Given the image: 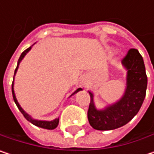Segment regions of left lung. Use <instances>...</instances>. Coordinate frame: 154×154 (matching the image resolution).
<instances>
[{"mask_svg":"<svg viewBox=\"0 0 154 154\" xmlns=\"http://www.w3.org/2000/svg\"><path fill=\"white\" fill-rule=\"evenodd\" d=\"M128 70L127 89L120 101L103 110H98L94 104V95L87 111L90 125L97 130H112L128 123L139 111L146 94L147 76L143 57L137 49H129L122 59Z\"/></svg>","mask_w":154,"mask_h":154,"instance_id":"obj_1","label":"left lung"}]
</instances>
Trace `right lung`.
I'll return each mask as SVG.
<instances>
[{
    "label": "right lung",
    "instance_id": "right-lung-1",
    "mask_svg": "<svg viewBox=\"0 0 154 154\" xmlns=\"http://www.w3.org/2000/svg\"><path fill=\"white\" fill-rule=\"evenodd\" d=\"M30 49H31V47H29V48H27L26 50H25L22 53H21V55H20V57H19V59H18V60H17V68H16L15 69V72H14V76H15L16 72H17V68H18V64H19V62L21 61V60L24 58V56L26 54V52H28L29 51H30ZM12 95H13V99H14V102H15L16 105L17 106L18 108V109L20 110V112L23 114V116L26 118V120H28L29 122H31L32 124H34L35 126H36V127H39V128H45V129H54L55 128H57V126H58V124H59V119H54V120H52V121H42V120H35V119H33L27 113H26L25 112V110L22 109V108L20 107V105H19V103H17V98H16V95H15V93H14V88H13V86H14V84H13V82H12ZM79 90H81V88H78L77 91L75 92V93H77L78 92ZM74 93V94H75Z\"/></svg>",
    "mask_w": 154,
    "mask_h": 154
}]
</instances>
